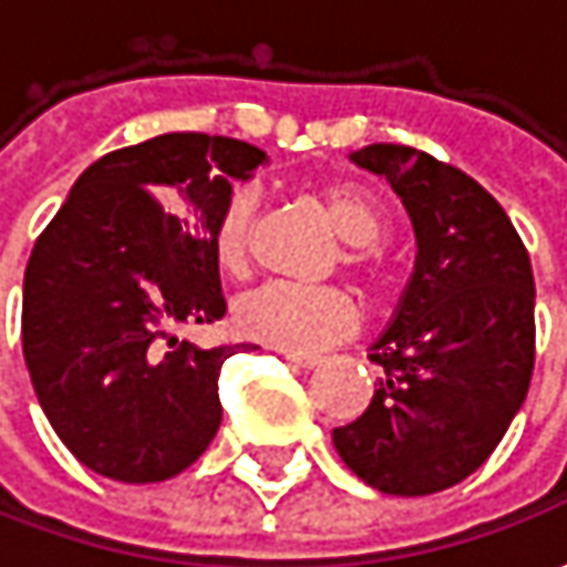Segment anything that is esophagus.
<instances>
[{"label":"esophagus","instance_id":"esophagus-1","mask_svg":"<svg viewBox=\"0 0 567 567\" xmlns=\"http://www.w3.org/2000/svg\"><path fill=\"white\" fill-rule=\"evenodd\" d=\"M287 360L299 365V369H316V365H321V357H306V353H287Z\"/></svg>","mask_w":567,"mask_h":567}]
</instances>
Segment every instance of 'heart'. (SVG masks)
<instances>
[{
  "label": "heart",
  "instance_id": "1",
  "mask_svg": "<svg viewBox=\"0 0 567 567\" xmlns=\"http://www.w3.org/2000/svg\"><path fill=\"white\" fill-rule=\"evenodd\" d=\"M316 198L331 217V224L347 239L343 261L365 277H379V249L375 243L384 233V207L369 188L353 183H324L316 188ZM258 214V195L249 186H236L217 214L210 233L214 261L220 271L243 274L249 268L251 229ZM239 334L261 340L287 353H316L343 340L360 321L353 296L340 287H306L274 280L249 296H243L233 309Z\"/></svg>",
  "mask_w": 567,
  "mask_h": 567
}]
</instances>
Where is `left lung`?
<instances>
[{"mask_svg": "<svg viewBox=\"0 0 567 567\" xmlns=\"http://www.w3.org/2000/svg\"><path fill=\"white\" fill-rule=\"evenodd\" d=\"M350 161L384 176L416 233V265L369 360L372 403L334 429L343 464L388 495H432L486 464L534 375V271L508 214L457 166L403 144Z\"/></svg>", "mask_w": 567, "mask_h": 567, "instance_id": "1", "label": "left lung"}]
</instances>
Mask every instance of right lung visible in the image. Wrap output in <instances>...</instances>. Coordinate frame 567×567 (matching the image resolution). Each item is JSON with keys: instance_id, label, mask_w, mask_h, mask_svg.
<instances>
[{"instance_id": "add662e5", "label": "right lung", "mask_w": 567, "mask_h": 567, "mask_svg": "<svg viewBox=\"0 0 567 567\" xmlns=\"http://www.w3.org/2000/svg\"><path fill=\"white\" fill-rule=\"evenodd\" d=\"M268 154L169 132L91 164L37 236L21 306L24 362L62 445L100 476L161 483L220 429V365L246 343L202 350L179 324L224 318L210 233Z\"/></svg>"}]
</instances>
